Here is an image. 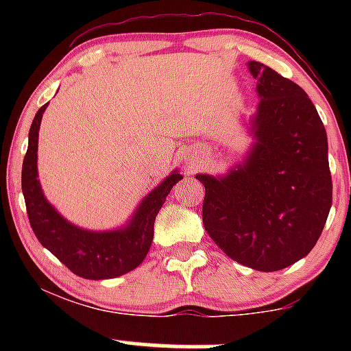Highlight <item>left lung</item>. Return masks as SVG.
Returning <instances> with one entry per match:
<instances>
[{
	"instance_id": "1",
	"label": "left lung",
	"mask_w": 351,
	"mask_h": 351,
	"mask_svg": "<svg viewBox=\"0 0 351 351\" xmlns=\"http://www.w3.org/2000/svg\"><path fill=\"white\" fill-rule=\"evenodd\" d=\"M257 80L252 145L226 175H196L204 184L203 224L236 263L274 272L305 257L332 208L327 132L302 87L249 60Z\"/></svg>"
}]
</instances>
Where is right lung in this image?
<instances>
[{"mask_svg": "<svg viewBox=\"0 0 351 351\" xmlns=\"http://www.w3.org/2000/svg\"><path fill=\"white\" fill-rule=\"evenodd\" d=\"M46 107L47 104L39 108L31 123L21 173L27 217L36 237L69 271L82 279H114L134 271L150 251L156 215L171 188L183 176L178 170L171 171L140 201L123 226L107 231H90L72 224L46 199L38 180V138Z\"/></svg>", "mask_w": 351, "mask_h": 351, "instance_id": "obj_1", "label": "right lung"}]
</instances>
